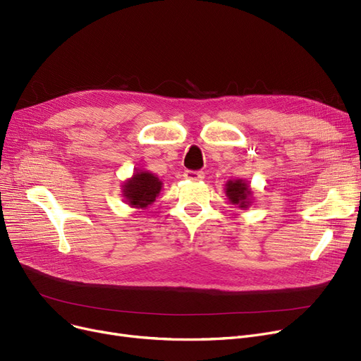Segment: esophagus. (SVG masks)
<instances>
[{
	"label": "esophagus",
	"instance_id": "obj_1",
	"mask_svg": "<svg viewBox=\"0 0 361 361\" xmlns=\"http://www.w3.org/2000/svg\"><path fill=\"white\" fill-rule=\"evenodd\" d=\"M184 178L192 180V181H199L202 178H204V173L203 171H192V169H185L184 171Z\"/></svg>",
	"mask_w": 361,
	"mask_h": 361
}]
</instances>
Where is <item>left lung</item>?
Listing matches in <instances>:
<instances>
[{"label": "left lung", "instance_id": "1", "mask_svg": "<svg viewBox=\"0 0 361 361\" xmlns=\"http://www.w3.org/2000/svg\"><path fill=\"white\" fill-rule=\"evenodd\" d=\"M250 188L249 185L243 183L241 180H235V181H228L226 183V196L233 202L240 204V207H247L249 202L247 197L250 196Z\"/></svg>", "mask_w": 361, "mask_h": 361}]
</instances>
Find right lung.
<instances>
[{"label": "right lung", "mask_w": 361, "mask_h": 361, "mask_svg": "<svg viewBox=\"0 0 361 361\" xmlns=\"http://www.w3.org/2000/svg\"><path fill=\"white\" fill-rule=\"evenodd\" d=\"M162 183L154 174L137 173L124 184V196L128 204L136 207H146L155 202L161 192Z\"/></svg>", "instance_id": "1"}]
</instances>
